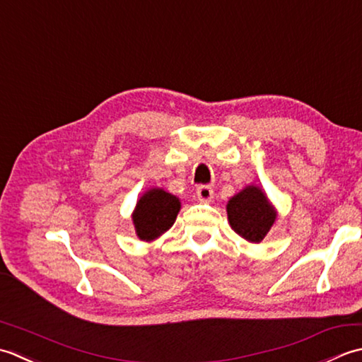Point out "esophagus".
<instances>
[{
	"instance_id": "esophagus-1",
	"label": "esophagus",
	"mask_w": 362,
	"mask_h": 362,
	"mask_svg": "<svg viewBox=\"0 0 362 362\" xmlns=\"http://www.w3.org/2000/svg\"><path fill=\"white\" fill-rule=\"evenodd\" d=\"M197 197L200 202H211L214 198V189L211 186H198L197 187Z\"/></svg>"
}]
</instances>
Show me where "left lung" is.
<instances>
[{"instance_id": "left-lung-1", "label": "left lung", "mask_w": 362, "mask_h": 362, "mask_svg": "<svg viewBox=\"0 0 362 362\" xmlns=\"http://www.w3.org/2000/svg\"><path fill=\"white\" fill-rule=\"evenodd\" d=\"M228 220L233 230L248 242H261L276 220V211L264 192L247 186L226 204Z\"/></svg>"}]
</instances>
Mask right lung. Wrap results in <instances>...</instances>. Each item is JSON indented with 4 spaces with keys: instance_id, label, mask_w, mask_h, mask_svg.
Here are the masks:
<instances>
[{
    "instance_id": "right-lung-1",
    "label": "right lung",
    "mask_w": 362,
    "mask_h": 362,
    "mask_svg": "<svg viewBox=\"0 0 362 362\" xmlns=\"http://www.w3.org/2000/svg\"><path fill=\"white\" fill-rule=\"evenodd\" d=\"M181 209L180 198L164 189H150L140 197L132 212V223L140 240L151 242L170 230Z\"/></svg>"
}]
</instances>
